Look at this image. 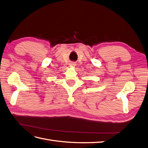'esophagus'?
Returning <instances> with one entry per match:
<instances>
[{
	"label": "esophagus",
	"mask_w": 148,
	"mask_h": 148,
	"mask_svg": "<svg viewBox=\"0 0 148 148\" xmlns=\"http://www.w3.org/2000/svg\"><path fill=\"white\" fill-rule=\"evenodd\" d=\"M71 65H74V64H71Z\"/></svg>",
	"instance_id": "esophagus-1"
}]
</instances>
